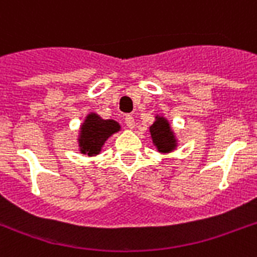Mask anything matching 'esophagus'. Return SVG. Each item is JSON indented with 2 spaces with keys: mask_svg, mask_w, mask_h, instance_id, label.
<instances>
[{
  "mask_svg": "<svg viewBox=\"0 0 257 257\" xmlns=\"http://www.w3.org/2000/svg\"><path fill=\"white\" fill-rule=\"evenodd\" d=\"M125 124H126V126L131 129L135 128V118H133V116H131V114H128V116H125Z\"/></svg>",
  "mask_w": 257,
  "mask_h": 257,
  "instance_id": "1",
  "label": "esophagus"
}]
</instances>
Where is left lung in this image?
Listing matches in <instances>:
<instances>
[{
    "label": "left lung",
    "mask_w": 257,
    "mask_h": 257,
    "mask_svg": "<svg viewBox=\"0 0 257 257\" xmlns=\"http://www.w3.org/2000/svg\"><path fill=\"white\" fill-rule=\"evenodd\" d=\"M149 133H151V139L153 141V145L156 147L157 152L163 155L173 152L179 145L175 131L172 129L168 118H165L164 116H160V114L155 116L153 124L149 126Z\"/></svg>",
    "instance_id": "left-lung-1"
}]
</instances>
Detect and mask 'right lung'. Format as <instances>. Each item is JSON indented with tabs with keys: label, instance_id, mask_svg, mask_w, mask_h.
Masks as SVG:
<instances>
[{
	"label": "right lung",
	"instance_id": "1",
	"mask_svg": "<svg viewBox=\"0 0 257 257\" xmlns=\"http://www.w3.org/2000/svg\"><path fill=\"white\" fill-rule=\"evenodd\" d=\"M120 131L121 125L116 120H104L97 113H88L78 131V151L85 156H97L109 137Z\"/></svg>",
	"mask_w": 257,
	"mask_h": 257
}]
</instances>
